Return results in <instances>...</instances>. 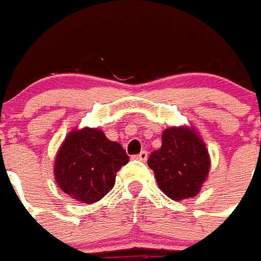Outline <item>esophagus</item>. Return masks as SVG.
Wrapping results in <instances>:
<instances>
[{
  "label": "esophagus",
  "mask_w": 261,
  "mask_h": 261,
  "mask_svg": "<svg viewBox=\"0 0 261 261\" xmlns=\"http://www.w3.org/2000/svg\"><path fill=\"white\" fill-rule=\"evenodd\" d=\"M147 156H149V153L146 150H142L139 154H136L135 157H136L138 160H140V162H146V160H147Z\"/></svg>",
  "instance_id": "obj_1"
}]
</instances>
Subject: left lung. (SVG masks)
Returning a JSON list of instances; mask_svg holds the SVG:
<instances>
[{
    "instance_id": "8db88e82",
    "label": "left lung",
    "mask_w": 261,
    "mask_h": 261,
    "mask_svg": "<svg viewBox=\"0 0 261 261\" xmlns=\"http://www.w3.org/2000/svg\"><path fill=\"white\" fill-rule=\"evenodd\" d=\"M147 164L159 187L169 198L181 201L199 193L210 173V156L204 142L188 127H170L162 136V147L151 151Z\"/></svg>"
}]
</instances>
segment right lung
Masks as SVG:
<instances>
[{"label":"right lung","instance_id":"1","mask_svg":"<svg viewBox=\"0 0 261 261\" xmlns=\"http://www.w3.org/2000/svg\"><path fill=\"white\" fill-rule=\"evenodd\" d=\"M127 162L118 142L107 139L99 129L84 127L66 136L56 156L55 177L71 198L92 204L112 190L116 173Z\"/></svg>","mask_w":261,"mask_h":261}]
</instances>
